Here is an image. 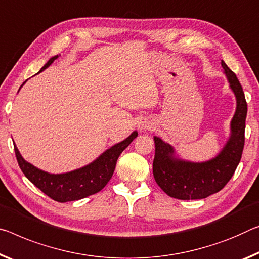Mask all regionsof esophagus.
Returning a JSON list of instances; mask_svg holds the SVG:
<instances>
[{"label":"esophagus","mask_w":259,"mask_h":259,"mask_svg":"<svg viewBox=\"0 0 259 259\" xmlns=\"http://www.w3.org/2000/svg\"><path fill=\"white\" fill-rule=\"evenodd\" d=\"M151 128V125L149 124V123H146V122H141L138 124V129H139V131H145V130H147V129H150Z\"/></svg>","instance_id":"obj_1"}]
</instances>
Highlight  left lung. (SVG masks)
<instances>
[{"label":"left lung","mask_w":259,"mask_h":259,"mask_svg":"<svg viewBox=\"0 0 259 259\" xmlns=\"http://www.w3.org/2000/svg\"><path fill=\"white\" fill-rule=\"evenodd\" d=\"M229 88L236 98V109L231 121V135L214 158L203 162L188 161L176 157L174 147L154 136L155 154L153 175L158 186L173 198L203 199L220 191L240 163L244 146L247 101L235 73L221 61Z\"/></svg>","instance_id":"left-lung-1"}]
</instances>
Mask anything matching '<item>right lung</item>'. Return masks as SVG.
Returning <instances> with one entry per match:
<instances>
[{
	"mask_svg": "<svg viewBox=\"0 0 259 259\" xmlns=\"http://www.w3.org/2000/svg\"><path fill=\"white\" fill-rule=\"evenodd\" d=\"M57 57L59 55L51 57L39 72L47 69ZM25 83H23V85ZM137 131H134L124 141L109 147L91 163L62 174H52L39 169L22 157L16 144L14 146L16 158H17L18 165L24 175L52 199L60 203H65L85 198V197L97 194L101 189H104L109 180L112 179L120 154L137 137Z\"/></svg>",
	"mask_w": 259,
	"mask_h": 259,
	"instance_id": "obj_1",
	"label": "right lung"
}]
</instances>
